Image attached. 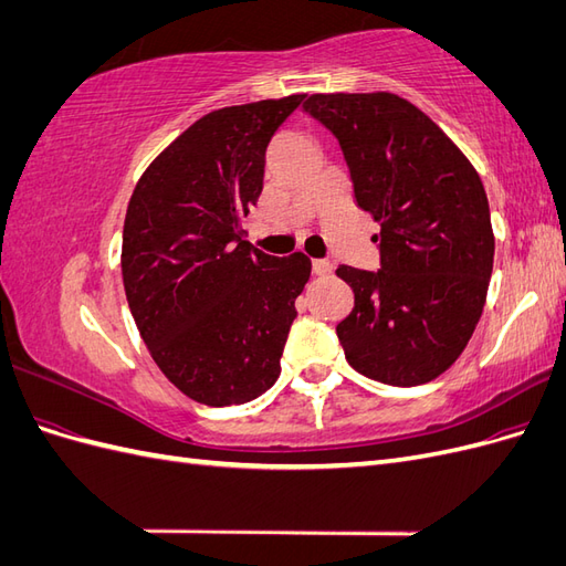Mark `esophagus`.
I'll return each instance as SVG.
<instances>
[{
	"mask_svg": "<svg viewBox=\"0 0 566 566\" xmlns=\"http://www.w3.org/2000/svg\"><path fill=\"white\" fill-rule=\"evenodd\" d=\"M312 271L316 273V276H331L333 264L328 260H314L312 262Z\"/></svg>",
	"mask_w": 566,
	"mask_h": 566,
	"instance_id": "34e87169",
	"label": "esophagus"
}]
</instances>
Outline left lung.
Masks as SVG:
<instances>
[{"label":"left lung","mask_w":566,"mask_h":566,"mask_svg":"<svg viewBox=\"0 0 566 566\" xmlns=\"http://www.w3.org/2000/svg\"><path fill=\"white\" fill-rule=\"evenodd\" d=\"M358 208L380 221V269L342 264L354 310L337 325L354 370L391 387L424 385L468 347L493 269L482 179L430 117L397 94H314Z\"/></svg>","instance_id":"1"}]
</instances>
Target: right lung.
Instances as JSON below:
<instances>
[{"label": "right lung", "instance_id": "add662e5", "mask_svg": "<svg viewBox=\"0 0 566 566\" xmlns=\"http://www.w3.org/2000/svg\"><path fill=\"white\" fill-rule=\"evenodd\" d=\"M304 94L200 117L150 163L127 205L129 312L165 378L205 406H241L281 375L310 256L254 250L241 229L271 136Z\"/></svg>", "mask_w": 566, "mask_h": 566}]
</instances>
